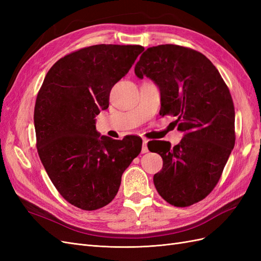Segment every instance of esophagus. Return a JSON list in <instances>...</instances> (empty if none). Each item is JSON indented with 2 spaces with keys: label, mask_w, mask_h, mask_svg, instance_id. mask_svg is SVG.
<instances>
[{
  "label": "esophagus",
  "mask_w": 261,
  "mask_h": 261,
  "mask_svg": "<svg viewBox=\"0 0 261 261\" xmlns=\"http://www.w3.org/2000/svg\"><path fill=\"white\" fill-rule=\"evenodd\" d=\"M147 143H148V140H147V139H144V141H143V147H141V153H146V152H148Z\"/></svg>",
  "instance_id": "esophagus-1"
}]
</instances>
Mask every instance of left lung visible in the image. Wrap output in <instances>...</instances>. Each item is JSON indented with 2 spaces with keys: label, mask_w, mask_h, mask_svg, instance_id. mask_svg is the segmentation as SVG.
Wrapping results in <instances>:
<instances>
[{
  "label": "left lung",
  "mask_w": 261,
  "mask_h": 261,
  "mask_svg": "<svg viewBox=\"0 0 261 261\" xmlns=\"http://www.w3.org/2000/svg\"><path fill=\"white\" fill-rule=\"evenodd\" d=\"M140 80L160 89V115H173L180 143L153 140L150 151L162 156L153 176L162 198L175 207L202 200L218 184L235 145L234 105L226 84L211 61L198 51L175 44L148 48L135 65Z\"/></svg>",
  "instance_id": "8db88e82"
}]
</instances>
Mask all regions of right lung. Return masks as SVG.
<instances>
[{
	"label": "right lung",
	"mask_w": 261,
	"mask_h": 261,
	"mask_svg": "<svg viewBox=\"0 0 261 261\" xmlns=\"http://www.w3.org/2000/svg\"><path fill=\"white\" fill-rule=\"evenodd\" d=\"M141 45L97 44L65 55L50 68L35 106L37 149L63 198L83 210L111 202L143 140L100 136L96 117L112 87L128 73Z\"/></svg>",
	"instance_id": "right-lung-1"
}]
</instances>
